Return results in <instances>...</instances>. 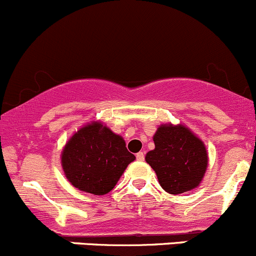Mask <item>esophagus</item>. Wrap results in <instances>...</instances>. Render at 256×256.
Masks as SVG:
<instances>
[{
	"label": "esophagus",
	"mask_w": 256,
	"mask_h": 256,
	"mask_svg": "<svg viewBox=\"0 0 256 256\" xmlns=\"http://www.w3.org/2000/svg\"><path fill=\"white\" fill-rule=\"evenodd\" d=\"M136 160H138V161H144V152H138V154H136Z\"/></svg>",
	"instance_id": "34e87169"
}]
</instances>
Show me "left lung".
I'll return each instance as SVG.
<instances>
[{"instance_id": "obj_1", "label": "left lung", "mask_w": 256, "mask_h": 256, "mask_svg": "<svg viewBox=\"0 0 256 256\" xmlns=\"http://www.w3.org/2000/svg\"><path fill=\"white\" fill-rule=\"evenodd\" d=\"M154 142V148L144 160L167 193L190 192L200 184L208 167V152L196 134L182 124H164L157 128Z\"/></svg>"}]
</instances>
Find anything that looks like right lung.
<instances>
[{"label": "right lung", "mask_w": 256, "mask_h": 256, "mask_svg": "<svg viewBox=\"0 0 256 256\" xmlns=\"http://www.w3.org/2000/svg\"><path fill=\"white\" fill-rule=\"evenodd\" d=\"M135 158L125 140L100 121H92L74 132L60 154L72 186L95 196L109 193Z\"/></svg>", "instance_id": "1"}]
</instances>
